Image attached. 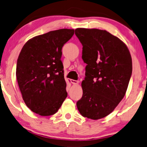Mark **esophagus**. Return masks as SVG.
<instances>
[{
    "label": "esophagus",
    "instance_id": "34e87169",
    "mask_svg": "<svg viewBox=\"0 0 147 147\" xmlns=\"http://www.w3.org/2000/svg\"><path fill=\"white\" fill-rule=\"evenodd\" d=\"M71 82L73 84H76L78 83V80H71Z\"/></svg>",
    "mask_w": 147,
    "mask_h": 147
}]
</instances>
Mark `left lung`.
I'll list each match as a JSON object with an SVG mask.
<instances>
[{
    "mask_svg": "<svg viewBox=\"0 0 147 147\" xmlns=\"http://www.w3.org/2000/svg\"><path fill=\"white\" fill-rule=\"evenodd\" d=\"M86 66L82 97L76 103L84 117L98 120L109 115L124 97L132 74L127 46L105 30L75 29Z\"/></svg>",
    "mask_w": 147,
    "mask_h": 147,
    "instance_id": "1",
    "label": "left lung"
}]
</instances>
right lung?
Segmentation results:
<instances>
[{
	"label": "right lung",
	"instance_id": "1",
	"mask_svg": "<svg viewBox=\"0 0 147 147\" xmlns=\"http://www.w3.org/2000/svg\"><path fill=\"white\" fill-rule=\"evenodd\" d=\"M74 30L50 31L28 40L16 64V78L28 108L38 115L56 113L67 97L62 48Z\"/></svg>",
	"mask_w": 147,
	"mask_h": 147
}]
</instances>
